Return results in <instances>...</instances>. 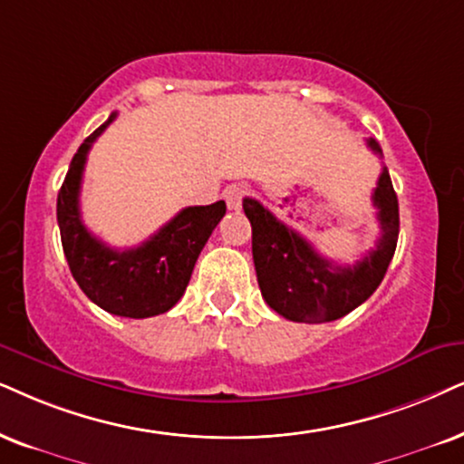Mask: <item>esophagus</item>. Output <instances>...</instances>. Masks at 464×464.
Masks as SVG:
<instances>
[{
  "instance_id": "34e87169",
  "label": "esophagus",
  "mask_w": 464,
  "mask_h": 464,
  "mask_svg": "<svg viewBox=\"0 0 464 464\" xmlns=\"http://www.w3.org/2000/svg\"><path fill=\"white\" fill-rule=\"evenodd\" d=\"M244 197H246V188H242V186H231V188L225 192L227 208L233 209V212H237V209L242 208Z\"/></svg>"
}]
</instances>
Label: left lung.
Wrapping results in <instances>:
<instances>
[{"label": "left lung", "instance_id": "8db88e82", "mask_svg": "<svg viewBox=\"0 0 464 464\" xmlns=\"http://www.w3.org/2000/svg\"><path fill=\"white\" fill-rule=\"evenodd\" d=\"M366 143L381 156L377 140L368 139ZM372 205L377 208L381 227L377 248L355 266H336L256 198L246 197L244 212L252 227V259L267 306L297 324H327L366 302L388 272L398 242V198L385 167L372 192Z\"/></svg>", "mask_w": 464, "mask_h": 464}]
</instances>
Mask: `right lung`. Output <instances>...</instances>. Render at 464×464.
Segmentation results:
<instances>
[{"instance_id":"right-lung-1","label":"right lung","mask_w":464,"mask_h":464,"mask_svg":"<svg viewBox=\"0 0 464 464\" xmlns=\"http://www.w3.org/2000/svg\"><path fill=\"white\" fill-rule=\"evenodd\" d=\"M115 117L117 113H111L76 150L57 195V225L63 255L81 291L111 314L145 319L171 310L184 295L198 255L227 205L216 201L181 209L137 248L117 250L92 236L81 220V181L93 140Z\"/></svg>"}]
</instances>
